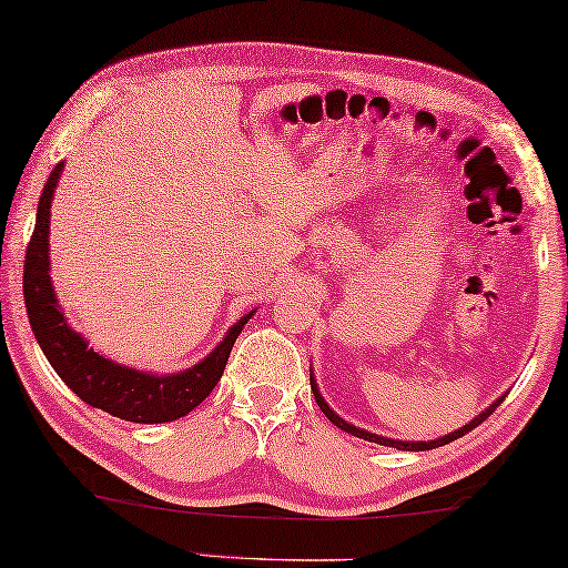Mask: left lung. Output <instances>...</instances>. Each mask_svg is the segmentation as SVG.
I'll return each instance as SVG.
<instances>
[{
    "label": "left lung",
    "mask_w": 568,
    "mask_h": 568,
    "mask_svg": "<svg viewBox=\"0 0 568 568\" xmlns=\"http://www.w3.org/2000/svg\"><path fill=\"white\" fill-rule=\"evenodd\" d=\"M310 383H312V394H314V400H317V406L322 408V414H325L329 422H333L335 426H339V429L343 432H347V434H353V436H357V439H368V442H375V444H386V447H396V449H406V452H424V449H434V447H442V444H449V442H455V439H459V436H465L467 432H473L475 426H479L485 422L487 416H490L497 406L503 404V398L500 400H495V404L487 408V412H483L479 414L475 422H469L467 426H462V429H457V432H452V434H447V436H442V439H434V442H396V439H386V436H378V434H371V432H363V429H355L353 424H347V422H343V418H339L337 414H333V408H329L327 404H325V398L320 396V390H317V386H314V381H312V375H310Z\"/></svg>",
    "instance_id": "obj_1"
}]
</instances>
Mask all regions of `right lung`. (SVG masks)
I'll return each instance as SVG.
<instances>
[{
	"instance_id": "right-lung-1",
	"label": "right lung",
	"mask_w": 568,
	"mask_h": 568,
	"mask_svg": "<svg viewBox=\"0 0 568 568\" xmlns=\"http://www.w3.org/2000/svg\"><path fill=\"white\" fill-rule=\"evenodd\" d=\"M60 170H63V162L50 172L48 185L42 187L38 221H34L28 254H24V307H28L30 327L42 353L78 398L111 416L136 424H162L190 414L200 400L211 396L215 383L221 381L235 337L241 335L251 314L235 322L223 343L203 363L178 375H146L93 353L85 339L68 327L50 284V200L55 193Z\"/></svg>"
}]
</instances>
